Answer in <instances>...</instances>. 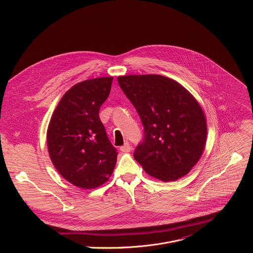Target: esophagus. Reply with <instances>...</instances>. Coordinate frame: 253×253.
<instances>
[{
  "label": "esophagus",
  "instance_id": "1",
  "mask_svg": "<svg viewBox=\"0 0 253 253\" xmlns=\"http://www.w3.org/2000/svg\"><path fill=\"white\" fill-rule=\"evenodd\" d=\"M120 150H121L122 152H130V151H131V146H130V144H129L128 142H126L123 146H121V147H120Z\"/></svg>",
  "mask_w": 253,
  "mask_h": 253
}]
</instances>
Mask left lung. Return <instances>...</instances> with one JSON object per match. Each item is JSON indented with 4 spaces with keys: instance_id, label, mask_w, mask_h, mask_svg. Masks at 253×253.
<instances>
[{
    "instance_id": "8db88e82",
    "label": "left lung",
    "mask_w": 253,
    "mask_h": 253,
    "mask_svg": "<svg viewBox=\"0 0 253 253\" xmlns=\"http://www.w3.org/2000/svg\"><path fill=\"white\" fill-rule=\"evenodd\" d=\"M117 80L144 126L135 160L164 182L186 175L206 143V120L198 102L183 86L164 76L128 75Z\"/></svg>"
}]
</instances>
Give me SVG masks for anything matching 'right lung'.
I'll return each instance as SVG.
<instances>
[{"label":"right lung","instance_id":"obj_1","mask_svg":"<svg viewBox=\"0 0 253 253\" xmlns=\"http://www.w3.org/2000/svg\"><path fill=\"white\" fill-rule=\"evenodd\" d=\"M113 77L86 80L69 89L51 117L47 143L57 171L73 185L92 189L105 183L117 161V149L99 118Z\"/></svg>","mask_w":253,"mask_h":253}]
</instances>
